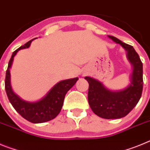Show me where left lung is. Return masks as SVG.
Here are the masks:
<instances>
[{"label":"left lung","mask_w":150,"mask_h":150,"mask_svg":"<svg viewBox=\"0 0 150 150\" xmlns=\"http://www.w3.org/2000/svg\"><path fill=\"white\" fill-rule=\"evenodd\" d=\"M109 38L126 50L128 60L133 65V73L131 85L120 91H110L96 79L85 77L89 84L88 100L90 107L97 116L107 120L120 119L128 115L140 99L144 84L143 63L133 46L112 36Z\"/></svg>","instance_id":"obj_1"}]
</instances>
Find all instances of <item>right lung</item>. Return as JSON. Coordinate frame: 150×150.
Wrapping results in <instances>:
<instances>
[{
  "instance_id": "add662e5",
  "label": "right lung",
  "mask_w": 150,
  "mask_h": 150,
  "mask_svg": "<svg viewBox=\"0 0 150 150\" xmlns=\"http://www.w3.org/2000/svg\"><path fill=\"white\" fill-rule=\"evenodd\" d=\"M32 40H33L28 41L13 52L6 72L5 90L8 99L14 107V109L24 119L32 123H42L53 120L54 118L59 115L63 106L66 93L76 83L78 78L76 77L60 81L52 88L43 98L38 102L30 103L25 101L17 96L13 91L10 86V68L11 67L13 58L16 55L18 50L28 48Z\"/></svg>"
}]
</instances>
